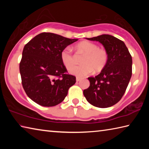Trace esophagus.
Here are the masks:
<instances>
[{
	"label": "esophagus",
	"mask_w": 149,
	"mask_h": 149,
	"mask_svg": "<svg viewBox=\"0 0 149 149\" xmlns=\"http://www.w3.org/2000/svg\"><path fill=\"white\" fill-rule=\"evenodd\" d=\"M81 79L80 77H76V81H77V82L79 81H80Z\"/></svg>",
	"instance_id": "esophagus-1"
}]
</instances>
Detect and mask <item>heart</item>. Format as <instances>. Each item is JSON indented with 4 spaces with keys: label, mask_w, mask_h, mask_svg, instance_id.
<instances>
[{
    "label": "heart",
    "mask_w": 149,
    "mask_h": 149,
    "mask_svg": "<svg viewBox=\"0 0 149 149\" xmlns=\"http://www.w3.org/2000/svg\"><path fill=\"white\" fill-rule=\"evenodd\" d=\"M75 48L82 51L85 56L82 59L83 64L75 65V59L72 50L69 47L64 48L60 53L62 64L67 69L70 70V73L77 77H84L92 74L95 70L99 72L104 68L108 60L107 50L99 48V45L90 41H83L78 43Z\"/></svg>",
    "instance_id": "obj_1"
}]
</instances>
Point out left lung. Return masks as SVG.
I'll list each match as a JSON object with an SVG mask.
<instances>
[{
	"label": "left lung",
	"mask_w": 149,
	"mask_h": 149,
	"mask_svg": "<svg viewBox=\"0 0 149 149\" xmlns=\"http://www.w3.org/2000/svg\"><path fill=\"white\" fill-rule=\"evenodd\" d=\"M99 41L108 54L104 68L95 77H88L90 86L84 91L88 102L96 107L108 108L122 99L132 75V58L124 42L110 35L87 38Z\"/></svg>",
	"instance_id": "8db88e82"
}]
</instances>
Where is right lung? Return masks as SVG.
Here are the masks:
<instances>
[{
  "label": "right lung",
  "mask_w": 149,
  "mask_h": 149,
  "mask_svg": "<svg viewBox=\"0 0 149 149\" xmlns=\"http://www.w3.org/2000/svg\"><path fill=\"white\" fill-rule=\"evenodd\" d=\"M77 40L44 32L25 45L19 72L22 86L33 101L49 107L64 100L76 78L67 74L60 53Z\"/></svg>",
  "instance_id": "add662e5"
}]
</instances>
